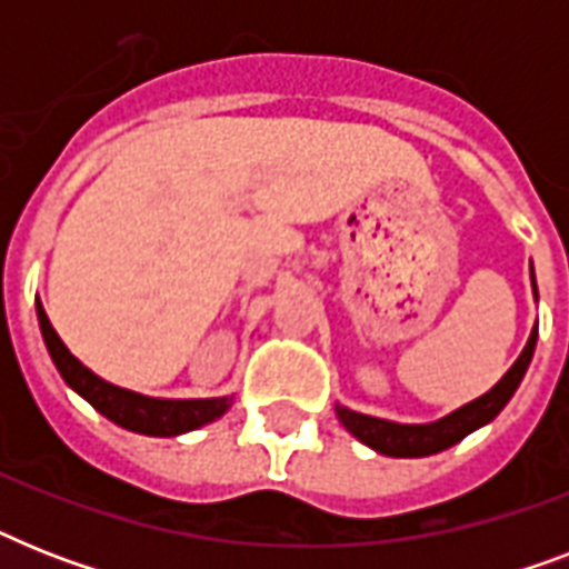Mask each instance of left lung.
<instances>
[{
  "mask_svg": "<svg viewBox=\"0 0 569 569\" xmlns=\"http://www.w3.org/2000/svg\"><path fill=\"white\" fill-rule=\"evenodd\" d=\"M531 289H535V298H538L535 271H531ZM535 346H538V325L531 330L529 342L522 348V355L517 357V363L505 372V378L490 392H485L476 401H469V405L458 407L455 413L442 416L437 422L398 425L389 422V419L357 413V410H348V407L337 405L339 422L346 425L348 431L355 433L360 442H366L369 449L380 451V455H389V458H428V455H437V451L449 449V446L463 440L467 433H472L481 425L493 422L496 416L502 413V407L511 401V396L520 387L522 375L529 369Z\"/></svg>",
  "mask_w": 569,
  "mask_h": 569,
  "instance_id": "left-lung-1",
  "label": "left lung"
}]
</instances>
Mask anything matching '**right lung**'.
I'll use <instances>...</instances> for the list:
<instances>
[{
  "mask_svg": "<svg viewBox=\"0 0 569 569\" xmlns=\"http://www.w3.org/2000/svg\"><path fill=\"white\" fill-rule=\"evenodd\" d=\"M38 321L43 342L49 348L52 363L67 380V387H73L79 396L100 410L106 419H111L120 428L147 437H177V433L194 431L200 425L214 422L218 416L227 413L230 398H191V401H173V398H150L132 389L114 387L109 380L97 378V375L82 366L70 355V348L61 342L56 328L49 325V316L43 312V303L38 301Z\"/></svg>",
  "mask_w": 569,
  "mask_h": 569,
  "instance_id": "right-lung-1",
  "label": "right lung"
}]
</instances>
